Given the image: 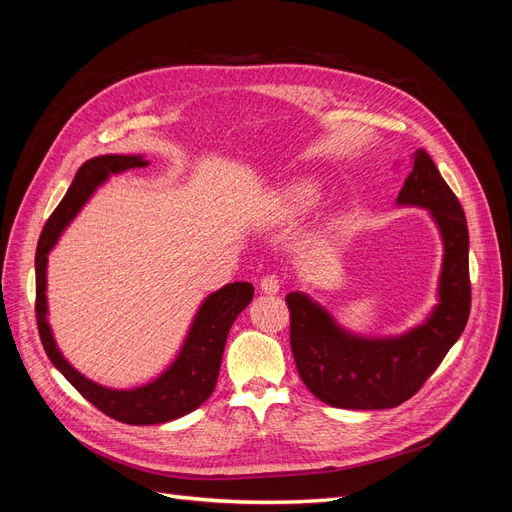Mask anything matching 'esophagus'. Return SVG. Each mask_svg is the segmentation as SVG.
Wrapping results in <instances>:
<instances>
[{
	"mask_svg": "<svg viewBox=\"0 0 512 512\" xmlns=\"http://www.w3.org/2000/svg\"><path fill=\"white\" fill-rule=\"evenodd\" d=\"M282 288V280L277 275H267L260 280V290L265 294H277Z\"/></svg>",
	"mask_w": 512,
	"mask_h": 512,
	"instance_id": "1",
	"label": "esophagus"
}]
</instances>
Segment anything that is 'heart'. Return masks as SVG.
Here are the masks:
<instances>
[{"label":"heart","instance_id":"b5f03b06","mask_svg":"<svg viewBox=\"0 0 512 512\" xmlns=\"http://www.w3.org/2000/svg\"><path fill=\"white\" fill-rule=\"evenodd\" d=\"M318 185L314 181H299L275 192L271 198V211L275 218H297L305 211L312 209V205L318 200Z\"/></svg>","mask_w":512,"mask_h":512}]
</instances>
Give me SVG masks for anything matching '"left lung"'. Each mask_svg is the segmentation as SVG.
I'll return each mask as SVG.
<instances>
[{
	"label": "left lung",
	"instance_id": "1",
	"mask_svg": "<svg viewBox=\"0 0 512 512\" xmlns=\"http://www.w3.org/2000/svg\"><path fill=\"white\" fill-rule=\"evenodd\" d=\"M399 207L427 209L442 239L438 303L416 327L369 337L344 329L307 292L286 297L290 348L305 386L320 401L346 410H386L404 404L436 371L470 316V237L457 196L425 149L397 196Z\"/></svg>",
	"mask_w": 512,
	"mask_h": 512
}]
</instances>
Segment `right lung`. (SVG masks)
I'll return each mask as SVG.
<instances>
[{
	"label": "right lung",
	"instance_id": "obj_1",
	"mask_svg": "<svg viewBox=\"0 0 512 512\" xmlns=\"http://www.w3.org/2000/svg\"><path fill=\"white\" fill-rule=\"evenodd\" d=\"M145 166H149V160H145L141 153H130V156L106 153V156L87 160L74 175L66 196L61 198L49 222L42 228L36 250V320L46 356L87 401L115 421L128 425L168 423L205 404L215 389V382H218L232 322L254 297V286L250 282H232L207 294L196 309L175 359L156 378L132 386V389H113V386L89 380L61 354L49 324V301H46L49 254L98 188H102L113 175H123L132 168Z\"/></svg>",
	"mask_w": 512,
	"mask_h": 512
}]
</instances>
